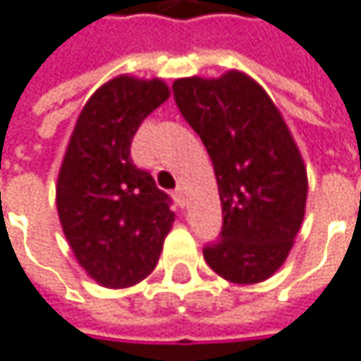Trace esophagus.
<instances>
[{
  "instance_id": "obj_1",
  "label": "esophagus",
  "mask_w": 361,
  "mask_h": 361,
  "mask_svg": "<svg viewBox=\"0 0 361 361\" xmlns=\"http://www.w3.org/2000/svg\"><path fill=\"white\" fill-rule=\"evenodd\" d=\"M173 198H176V202L180 207H185V192H183V188H176L173 190Z\"/></svg>"
}]
</instances>
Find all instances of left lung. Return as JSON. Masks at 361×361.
I'll return each mask as SVG.
<instances>
[{
  "label": "left lung",
  "mask_w": 361,
  "mask_h": 361,
  "mask_svg": "<svg viewBox=\"0 0 361 361\" xmlns=\"http://www.w3.org/2000/svg\"><path fill=\"white\" fill-rule=\"evenodd\" d=\"M173 99L213 161L223 225L204 244L216 275L252 285L285 262L304 221L308 180L271 97L242 72L181 78Z\"/></svg>",
  "instance_id": "left-lung-1"
}]
</instances>
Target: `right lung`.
I'll return each mask as SVG.
<instances>
[{"label": "right lung", "instance_id": "1", "mask_svg": "<svg viewBox=\"0 0 361 361\" xmlns=\"http://www.w3.org/2000/svg\"><path fill=\"white\" fill-rule=\"evenodd\" d=\"M169 97L163 80L119 76L84 105L57 178V213L80 267L121 289L152 273L176 221L171 198L136 167L130 147Z\"/></svg>", "mask_w": 361, "mask_h": 361}]
</instances>
